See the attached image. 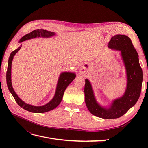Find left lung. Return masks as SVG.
Here are the masks:
<instances>
[{
	"label": "left lung",
	"mask_w": 148,
	"mask_h": 148,
	"mask_svg": "<svg viewBox=\"0 0 148 148\" xmlns=\"http://www.w3.org/2000/svg\"><path fill=\"white\" fill-rule=\"evenodd\" d=\"M55 35V33L51 32V31H47L46 29H38L33 31L32 32L30 33H28L24 36L23 37H22L21 39H20L19 42H22L23 41H25L26 40H28L30 39L39 38V37H42V38H49L52 36ZM21 46L19 47L16 50L13 51L11 52L10 56L9 57V59H8V67H7V75H6V79H7V84L8 89H9L10 92L12 95L13 98H14L16 102L21 107L24 109L26 110H28L31 112L33 113H44L46 112L49 110H51L53 109H55L56 107L58 106L62 99L63 97V95L64 91L66 87L69 86V84L71 83V82L75 78L76 75L73 73H62L59 79V82H58L57 89L56 92V95L53 97V99L47 103V104L44 105L43 106H34L32 105H29L28 104H26L25 102L22 101L20 98L17 96L16 94L15 93V91L13 90L12 85V82H11V67H12V62L13 56H14L16 53L18 51L21 49ZM86 106L88 107V110H89L91 113L93 114L94 112H96V111L92 108V103L91 101H88L86 102Z\"/></svg>",
	"instance_id": "8db88e82"
}]
</instances>
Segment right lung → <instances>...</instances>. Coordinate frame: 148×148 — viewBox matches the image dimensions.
I'll list each match as a JSON object with an SVG mask.
<instances>
[{
    "instance_id": "add662e5",
    "label": "right lung",
    "mask_w": 148,
    "mask_h": 148,
    "mask_svg": "<svg viewBox=\"0 0 148 148\" xmlns=\"http://www.w3.org/2000/svg\"><path fill=\"white\" fill-rule=\"evenodd\" d=\"M109 47L121 51L127 74V86L124 95L114 101L111 109L106 110L98 105L94 96L91 84L85 83V102L91 101L93 114L102 119H117L127 113L138 101L141 91L143 71L139 63L138 54L131 39L125 35L117 34L111 38Z\"/></svg>"
}]
</instances>
